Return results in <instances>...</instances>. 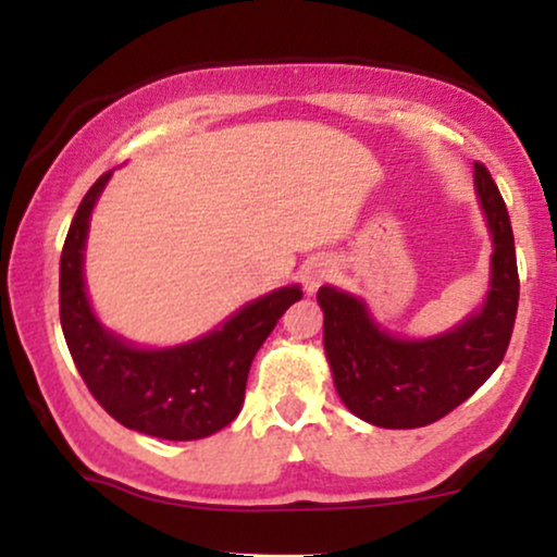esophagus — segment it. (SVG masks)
<instances>
[{
    "instance_id": "1",
    "label": "esophagus",
    "mask_w": 557,
    "mask_h": 557,
    "mask_svg": "<svg viewBox=\"0 0 557 557\" xmlns=\"http://www.w3.org/2000/svg\"><path fill=\"white\" fill-rule=\"evenodd\" d=\"M330 274H332L330 259H311L309 264L304 267V285H306V290L314 293L317 287L330 277Z\"/></svg>"
}]
</instances>
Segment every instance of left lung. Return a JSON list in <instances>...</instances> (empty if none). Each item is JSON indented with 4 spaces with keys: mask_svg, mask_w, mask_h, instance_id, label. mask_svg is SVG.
<instances>
[{
    "mask_svg": "<svg viewBox=\"0 0 557 557\" xmlns=\"http://www.w3.org/2000/svg\"><path fill=\"white\" fill-rule=\"evenodd\" d=\"M474 185L492 233V280L482 309L430 341L393 337L369 317L363 300L319 287L324 350L335 387L350 413L385 430L434 424L476 393L500 367L516 311L519 267L513 230L490 170L474 162Z\"/></svg>",
    "mask_w": 557,
    "mask_h": 557,
    "instance_id": "1",
    "label": "left lung"
}]
</instances>
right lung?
Listing matches in <instances>:
<instances>
[{
    "mask_svg": "<svg viewBox=\"0 0 557 557\" xmlns=\"http://www.w3.org/2000/svg\"><path fill=\"white\" fill-rule=\"evenodd\" d=\"M112 172L83 196L60 259V322L75 367L99 406L127 430L162 440H201L238 417L248 369L277 319L304 296L298 285L251 300L222 327L175 348H136L94 317L83 248L94 203Z\"/></svg>",
    "mask_w": 557,
    "mask_h": 557,
    "instance_id": "obj_1",
    "label": "right lung"
}]
</instances>
